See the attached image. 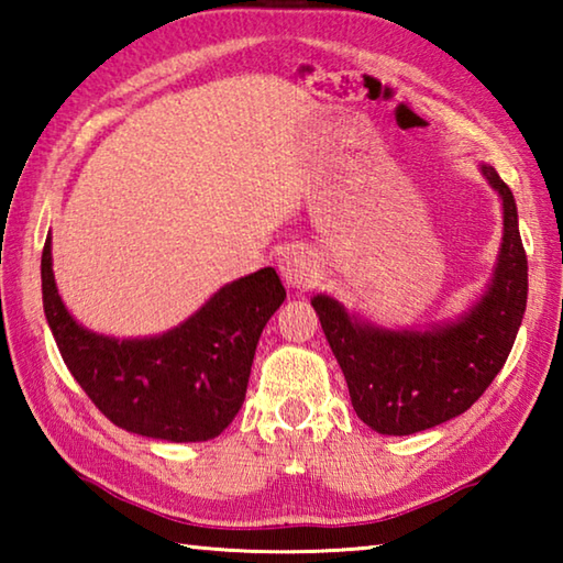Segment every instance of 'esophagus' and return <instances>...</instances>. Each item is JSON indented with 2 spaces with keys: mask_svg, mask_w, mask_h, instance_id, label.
Returning <instances> with one entry per match:
<instances>
[{
  "mask_svg": "<svg viewBox=\"0 0 563 563\" xmlns=\"http://www.w3.org/2000/svg\"><path fill=\"white\" fill-rule=\"evenodd\" d=\"M278 271L288 288H310L318 280V261L305 247H290L280 258Z\"/></svg>",
  "mask_w": 563,
  "mask_h": 563,
  "instance_id": "esophagus-1",
  "label": "esophagus"
}]
</instances>
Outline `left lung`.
Here are the masks:
<instances>
[{
  "label": "left lung",
  "instance_id": "left-lung-1",
  "mask_svg": "<svg viewBox=\"0 0 563 563\" xmlns=\"http://www.w3.org/2000/svg\"><path fill=\"white\" fill-rule=\"evenodd\" d=\"M482 176L501 198L504 233L487 290L462 316L424 330H393L352 316L330 295L310 300L352 407L379 434H415L466 412L517 340L529 290L517 203L492 166L482 164Z\"/></svg>",
  "mask_w": 563,
  "mask_h": 563
}]
</instances>
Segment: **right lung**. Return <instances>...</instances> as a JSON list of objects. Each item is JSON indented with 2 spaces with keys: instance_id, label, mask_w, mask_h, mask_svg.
<instances>
[{
  "instance_id": "add662e5",
  "label": "right lung",
  "mask_w": 563,
  "mask_h": 563,
  "mask_svg": "<svg viewBox=\"0 0 563 563\" xmlns=\"http://www.w3.org/2000/svg\"><path fill=\"white\" fill-rule=\"evenodd\" d=\"M44 316L84 393L121 430L166 442H206L243 407L261 332L285 300L273 268L223 285L194 316L151 338H109L66 310L42 253Z\"/></svg>"
}]
</instances>
